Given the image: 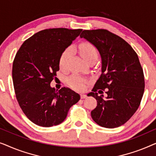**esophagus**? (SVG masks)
<instances>
[{
  "instance_id": "obj_1",
  "label": "esophagus",
  "mask_w": 156,
  "mask_h": 156,
  "mask_svg": "<svg viewBox=\"0 0 156 156\" xmlns=\"http://www.w3.org/2000/svg\"><path fill=\"white\" fill-rule=\"evenodd\" d=\"M81 99H86V98L87 97V96L86 94H81Z\"/></svg>"
}]
</instances>
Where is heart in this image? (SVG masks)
I'll use <instances>...</instances> for the list:
<instances>
[{
	"label": "heart",
	"mask_w": 156,
	"mask_h": 156,
	"mask_svg": "<svg viewBox=\"0 0 156 156\" xmlns=\"http://www.w3.org/2000/svg\"><path fill=\"white\" fill-rule=\"evenodd\" d=\"M79 52L84 60L87 62L93 59H97L98 51L94 45L90 42H83L79 45ZM72 50L71 48H67L62 53L59 57V67L62 69H65L67 67L69 59L71 57ZM87 80L82 76L78 74H73L68 78L67 83L72 89L76 90H83L85 88V84H87Z\"/></svg>",
	"instance_id": "1"
}]
</instances>
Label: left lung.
Returning a JSON list of instances; mask_svg holds the SVG:
<instances>
[{"mask_svg": "<svg viewBox=\"0 0 156 156\" xmlns=\"http://www.w3.org/2000/svg\"><path fill=\"white\" fill-rule=\"evenodd\" d=\"M80 37L93 44L101 57V74L88 94L97 101L91 118L102 127L120 126L135 114L144 95V74L138 55L127 42L107 30H84ZM104 90L105 99L98 96Z\"/></svg>", "mask_w": 156, "mask_h": 156, "instance_id": "obj_1", "label": "left lung"}]
</instances>
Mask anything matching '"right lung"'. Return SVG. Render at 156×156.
<instances>
[{"label":"right lung","mask_w":156,"mask_h":156,"mask_svg":"<svg viewBox=\"0 0 156 156\" xmlns=\"http://www.w3.org/2000/svg\"><path fill=\"white\" fill-rule=\"evenodd\" d=\"M82 29L50 28L35 33L19 49L12 64L16 99L27 118L36 125L51 127L63 122L80 96L67 87H50L59 69V57Z\"/></svg>","instance_id":"1"}]
</instances>
